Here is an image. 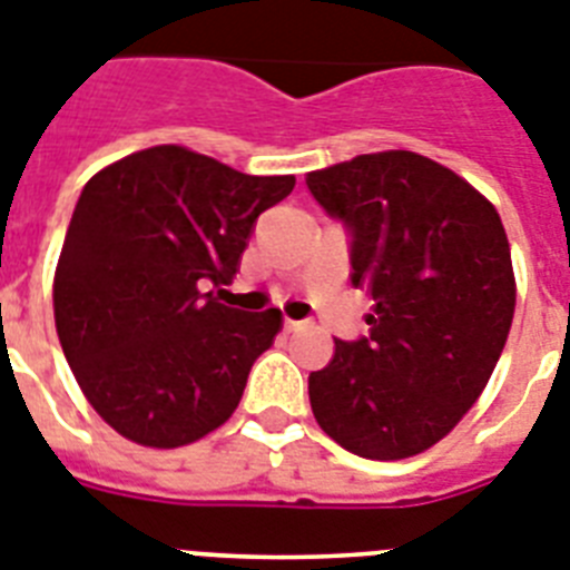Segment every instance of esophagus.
Listing matches in <instances>:
<instances>
[{
    "label": "esophagus",
    "instance_id": "34e87169",
    "mask_svg": "<svg viewBox=\"0 0 570 570\" xmlns=\"http://www.w3.org/2000/svg\"><path fill=\"white\" fill-rule=\"evenodd\" d=\"M301 327H304V322H293V318H286L284 322L286 333H295V330H301Z\"/></svg>",
    "mask_w": 570,
    "mask_h": 570
}]
</instances>
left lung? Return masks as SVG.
<instances>
[{"mask_svg":"<svg viewBox=\"0 0 570 570\" xmlns=\"http://www.w3.org/2000/svg\"><path fill=\"white\" fill-rule=\"evenodd\" d=\"M351 228L353 286L374 298L367 338L309 374V405L338 446L403 461L446 438L487 389L515 309L495 205L411 150L365 153L307 174Z\"/></svg>","mask_w":570,"mask_h":570,"instance_id":"8db88e82","label":"left lung"}]
</instances>
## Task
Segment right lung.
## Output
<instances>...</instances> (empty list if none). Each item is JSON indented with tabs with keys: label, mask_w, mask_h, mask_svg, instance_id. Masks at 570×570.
Here are the masks:
<instances>
[{
	"label": "right lung",
	"mask_w": 570,
	"mask_h": 570,
	"mask_svg": "<svg viewBox=\"0 0 570 570\" xmlns=\"http://www.w3.org/2000/svg\"><path fill=\"white\" fill-rule=\"evenodd\" d=\"M295 176H248L179 145L86 181L55 272V324L80 391L121 438L176 449L240 403L281 309L243 313L205 286L237 275L255 219Z\"/></svg>",
	"instance_id": "obj_1"
}]
</instances>
